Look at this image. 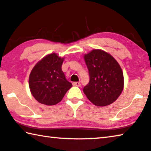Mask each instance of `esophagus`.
Instances as JSON below:
<instances>
[{
  "mask_svg": "<svg viewBox=\"0 0 151 151\" xmlns=\"http://www.w3.org/2000/svg\"><path fill=\"white\" fill-rule=\"evenodd\" d=\"M73 86H78V87H80V86H81V84H80V82H73Z\"/></svg>",
  "mask_w": 151,
  "mask_h": 151,
  "instance_id": "34e87169",
  "label": "esophagus"
}]
</instances>
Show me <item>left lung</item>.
I'll return each instance as SVG.
<instances>
[{"label": "left lung", "mask_w": 151, "mask_h": 151, "mask_svg": "<svg viewBox=\"0 0 151 151\" xmlns=\"http://www.w3.org/2000/svg\"><path fill=\"white\" fill-rule=\"evenodd\" d=\"M83 58L90 76V82L83 89L86 96L96 106L114 103L124 86L119 64L112 55L101 49L92 50Z\"/></svg>", "instance_id": "1"}]
</instances>
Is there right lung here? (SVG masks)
Segmentation results:
<instances>
[{
  "label": "right lung",
  "instance_id": "obj_1",
  "mask_svg": "<svg viewBox=\"0 0 151 151\" xmlns=\"http://www.w3.org/2000/svg\"><path fill=\"white\" fill-rule=\"evenodd\" d=\"M64 58L53 52L46 55L34 67L29 87L34 98L41 104L55 105L61 101L72 84L66 80L61 66Z\"/></svg>",
  "mask_w": 151,
  "mask_h": 151
}]
</instances>
